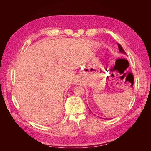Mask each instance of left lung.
Segmentation results:
<instances>
[{
    "mask_svg": "<svg viewBox=\"0 0 151 151\" xmlns=\"http://www.w3.org/2000/svg\"><path fill=\"white\" fill-rule=\"evenodd\" d=\"M118 49H119V51H120V53H123V54H126L125 52L124 51V50L123 49V48L122 47V46H121L120 44H118ZM103 119H104V118H103ZM105 119H106V120H109V119H110V118H105Z\"/></svg>",
    "mask_w": 151,
    "mask_h": 151,
    "instance_id": "obj_1",
    "label": "left lung"
}]
</instances>
